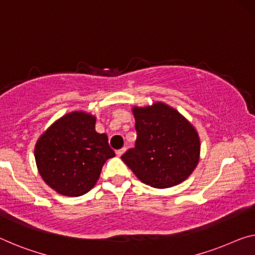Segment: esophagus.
I'll list each match as a JSON object with an SVG mask.
<instances>
[{"mask_svg": "<svg viewBox=\"0 0 255 255\" xmlns=\"http://www.w3.org/2000/svg\"><path fill=\"white\" fill-rule=\"evenodd\" d=\"M124 151H125V148H122V149L116 150V155L119 156V157H120V156H122V155H123V152H124Z\"/></svg>", "mask_w": 255, "mask_h": 255, "instance_id": "esophagus-1", "label": "esophagus"}]
</instances>
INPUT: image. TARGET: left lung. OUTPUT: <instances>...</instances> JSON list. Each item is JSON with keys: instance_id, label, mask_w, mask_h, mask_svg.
<instances>
[{"instance_id": "1", "label": "left lung", "mask_w": 255, "mask_h": 255, "mask_svg": "<svg viewBox=\"0 0 255 255\" xmlns=\"http://www.w3.org/2000/svg\"><path fill=\"white\" fill-rule=\"evenodd\" d=\"M135 146L122 155L140 181L154 188L177 186L189 177L199 159L197 131L178 111L163 103L132 109Z\"/></svg>"}]
</instances>
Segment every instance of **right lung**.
Segmentation results:
<instances>
[{
    "label": "right lung",
    "mask_w": 255,
    "mask_h": 255,
    "mask_svg": "<svg viewBox=\"0 0 255 255\" xmlns=\"http://www.w3.org/2000/svg\"><path fill=\"white\" fill-rule=\"evenodd\" d=\"M96 117L72 112L56 121L37 140L35 160L42 179L61 195L77 197L92 189L101 168L115 156Z\"/></svg>",
    "instance_id": "add662e5"
}]
</instances>
